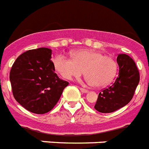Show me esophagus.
<instances>
[{"mask_svg": "<svg viewBox=\"0 0 149 149\" xmlns=\"http://www.w3.org/2000/svg\"><path fill=\"white\" fill-rule=\"evenodd\" d=\"M80 90H81V92L84 93H86L88 92V90H87V89H84V88H82V87H80Z\"/></svg>", "mask_w": 149, "mask_h": 149, "instance_id": "esophagus-1", "label": "esophagus"}]
</instances>
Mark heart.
Listing matches in <instances>:
<instances>
[{"mask_svg":"<svg viewBox=\"0 0 149 149\" xmlns=\"http://www.w3.org/2000/svg\"><path fill=\"white\" fill-rule=\"evenodd\" d=\"M72 57L58 54L53 59L56 71L63 78L72 80L82 75L95 87H102L109 84L116 74L118 65L112 57L105 56L95 50H77Z\"/></svg>","mask_w":149,"mask_h":149,"instance_id":"obj_1","label":"heart"}]
</instances>
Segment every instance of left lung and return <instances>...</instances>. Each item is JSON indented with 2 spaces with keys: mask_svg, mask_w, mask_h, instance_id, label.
Segmentation results:
<instances>
[{
  "mask_svg": "<svg viewBox=\"0 0 149 149\" xmlns=\"http://www.w3.org/2000/svg\"><path fill=\"white\" fill-rule=\"evenodd\" d=\"M117 62L119 65L118 76L111 86L101 90L94 106L100 112H113L127 105L139 82V72L131 57L119 54Z\"/></svg>",
  "mask_w": 149,
  "mask_h": 149,
  "instance_id": "8db88e82",
  "label": "left lung"
}]
</instances>
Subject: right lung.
Returning a JSON list of instances; mask_svg holds the SVG:
<instances>
[{"mask_svg": "<svg viewBox=\"0 0 149 149\" xmlns=\"http://www.w3.org/2000/svg\"><path fill=\"white\" fill-rule=\"evenodd\" d=\"M51 54L49 48L28 50L16 59L10 72L15 100L35 114L52 110L68 85L55 73Z\"/></svg>", "mask_w": 149, "mask_h": 149, "instance_id": "add662e5", "label": "right lung"}]
</instances>
